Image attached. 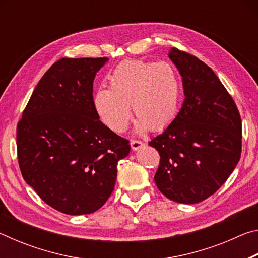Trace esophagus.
I'll return each mask as SVG.
<instances>
[{
  "instance_id": "1",
  "label": "esophagus",
  "mask_w": 258,
  "mask_h": 258,
  "mask_svg": "<svg viewBox=\"0 0 258 258\" xmlns=\"http://www.w3.org/2000/svg\"><path fill=\"white\" fill-rule=\"evenodd\" d=\"M143 146H145V143L141 141H137V140H132V141H131V148H132V150L134 151L141 149Z\"/></svg>"
}]
</instances>
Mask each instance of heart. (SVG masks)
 Listing matches in <instances>:
<instances>
[{"instance_id": "b5f03b06", "label": "heart", "mask_w": 258, "mask_h": 258, "mask_svg": "<svg viewBox=\"0 0 258 258\" xmlns=\"http://www.w3.org/2000/svg\"><path fill=\"white\" fill-rule=\"evenodd\" d=\"M181 97V82L168 62L126 60L109 75V87H99L93 94L98 118L109 130L123 133L127 128L131 109L137 133L160 131L172 123Z\"/></svg>"}]
</instances>
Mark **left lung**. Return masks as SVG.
<instances>
[{
    "mask_svg": "<svg viewBox=\"0 0 258 258\" xmlns=\"http://www.w3.org/2000/svg\"><path fill=\"white\" fill-rule=\"evenodd\" d=\"M184 100L175 118L149 146L158 150L155 183L180 204L203 202L228 180L241 155V118L231 95L202 60L172 47Z\"/></svg>",
    "mask_w": 258,
    "mask_h": 258,
    "instance_id": "1",
    "label": "left lung"
}]
</instances>
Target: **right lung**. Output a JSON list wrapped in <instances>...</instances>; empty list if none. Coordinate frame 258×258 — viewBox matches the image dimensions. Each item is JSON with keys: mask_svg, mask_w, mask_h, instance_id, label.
Here are the masks:
<instances>
[{"mask_svg": "<svg viewBox=\"0 0 258 258\" xmlns=\"http://www.w3.org/2000/svg\"><path fill=\"white\" fill-rule=\"evenodd\" d=\"M108 58L61 59L35 87L17 127L24 180L68 215L101 208L115 187L117 164L131 150L98 118L93 81Z\"/></svg>", "mask_w": 258, "mask_h": 258, "instance_id": "add662e5", "label": "right lung"}]
</instances>
